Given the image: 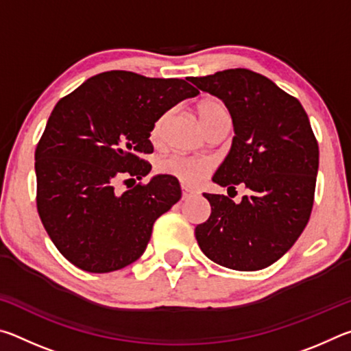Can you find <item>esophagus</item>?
<instances>
[{"label":"esophagus","instance_id":"esophagus-1","mask_svg":"<svg viewBox=\"0 0 351 351\" xmlns=\"http://www.w3.org/2000/svg\"><path fill=\"white\" fill-rule=\"evenodd\" d=\"M182 199H187V198H190V197H193V195L195 193H197V192H193V190H190V189H187V187H184L182 186Z\"/></svg>","mask_w":351,"mask_h":351}]
</instances>
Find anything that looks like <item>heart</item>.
<instances>
[{
	"mask_svg": "<svg viewBox=\"0 0 351 351\" xmlns=\"http://www.w3.org/2000/svg\"><path fill=\"white\" fill-rule=\"evenodd\" d=\"M197 112L201 123H203L206 130L217 125L219 122H230V112L228 110V106L217 99L201 100L197 106ZM169 119L170 111L164 112V114L159 116L156 121L153 122V125L150 128V139L154 144H159V142L162 141ZM210 170L212 164L207 161V159L184 156V154H173V156H169L158 162L159 173L173 176L181 184H184V186L189 187H195L203 182L206 178L209 176Z\"/></svg>",
	"mask_w": 351,
	"mask_h": 351,
	"instance_id": "obj_1",
	"label": "heart"
}]
</instances>
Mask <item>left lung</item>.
Returning <instances> with one entry per match:
<instances>
[{
    "mask_svg": "<svg viewBox=\"0 0 351 351\" xmlns=\"http://www.w3.org/2000/svg\"><path fill=\"white\" fill-rule=\"evenodd\" d=\"M190 82L221 99L232 116V147L213 181L228 190L246 186L240 203L204 193L212 212L195 228L198 245L226 268H268L311 215L319 145L310 119L299 100L254 71L224 69Z\"/></svg>",
    "mask_w": 351,
    "mask_h": 351,
    "instance_id": "left-lung-1",
    "label": "left lung"
}]
</instances>
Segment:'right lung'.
<instances>
[{
  "label": "right lung",
  "mask_w": 351,
  "mask_h": 351,
  "mask_svg": "<svg viewBox=\"0 0 351 351\" xmlns=\"http://www.w3.org/2000/svg\"><path fill=\"white\" fill-rule=\"evenodd\" d=\"M199 91L182 79L108 71L58 100L35 148L37 210L64 258L86 272L125 268L144 254L156 219L181 198L176 178L142 180L156 119Z\"/></svg>",
  "instance_id": "right-lung-1"
}]
</instances>
